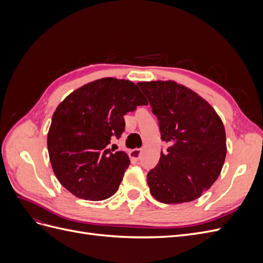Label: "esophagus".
<instances>
[{
	"instance_id": "34e87169",
	"label": "esophagus",
	"mask_w": 263,
	"mask_h": 263,
	"mask_svg": "<svg viewBox=\"0 0 263 263\" xmlns=\"http://www.w3.org/2000/svg\"><path fill=\"white\" fill-rule=\"evenodd\" d=\"M140 153H141V149L140 148H136V149H134V150L130 151L129 157L132 159H134V160H138L139 157H140Z\"/></svg>"
}]
</instances>
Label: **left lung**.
<instances>
[{"mask_svg": "<svg viewBox=\"0 0 263 263\" xmlns=\"http://www.w3.org/2000/svg\"><path fill=\"white\" fill-rule=\"evenodd\" d=\"M170 147L147 174L150 193L164 204L196 200L219 177L226 158V134L208 101L174 81L138 83Z\"/></svg>", "mask_w": 263, "mask_h": 263, "instance_id": "1", "label": "left lung"}]
</instances>
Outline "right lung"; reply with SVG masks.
<instances>
[{
  "label": "right lung",
  "mask_w": 263,
  "mask_h": 263,
  "mask_svg": "<svg viewBox=\"0 0 263 263\" xmlns=\"http://www.w3.org/2000/svg\"><path fill=\"white\" fill-rule=\"evenodd\" d=\"M146 104L138 86L124 79H99L70 93L55 108L47 137L61 185L87 201L115 194L130 161L108 145L124 132V115Z\"/></svg>",
  "instance_id": "add662e5"
}]
</instances>
